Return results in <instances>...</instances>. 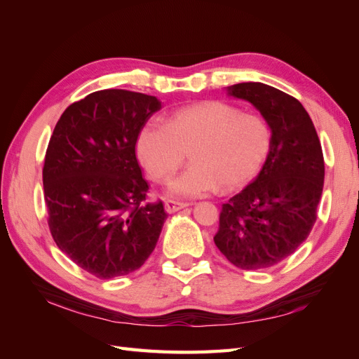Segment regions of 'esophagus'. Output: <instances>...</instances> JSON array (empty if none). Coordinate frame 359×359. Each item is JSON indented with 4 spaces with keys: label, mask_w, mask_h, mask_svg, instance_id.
<instances>
[{
    "label": "esophagus",
    "mask_w": 359,
    "mask_h": 359,
    "mask_svg": "<svg viewBox=\"0 0 359 359\" xmlns=\"http://www.w3.org/2000/svg\"><path fill=\"white\" fill-rule=\"evenodd\" d=\"M190 203L187 202H177V201H166L165 202V210L168 212H175V211H180L182 208H186V206H189Z\"/></svg>",
    "instance_id": "obj_1"
}]
</instances>
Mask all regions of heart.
Listing matches in <instances>:
<instances>
[{"label":"heart","mask_w":359,"mask_h":359,"mask_svg":"<svg viewBox=\"0 0 359 359\" xmlns=\"http://www.w3.org/2000/svg\"><path fill=\"white\" fill-rule=\"evenodd\" d=\"M273 145V127L259 112L210 100L170 114L163 126L148 124L137 137V154L153 181L168 182L190 151L193 165L173 180L169 191L194 198L235 190L252 180Z\"/></svg>","instance_id":"b5f03b06"}]
</instances>
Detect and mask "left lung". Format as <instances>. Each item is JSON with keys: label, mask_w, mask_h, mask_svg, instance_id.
<instances>
[{"label": "left lung", "mask_w": 359, "mask_h": 359, "mask_svg": "<svg viewBox=\"0 0 359 359\" xmlns=\"http://www.w3.org/2000/svg\"><path fill=\"white\" fill-rule=\"evenodd\" d=\"M231 95L253 103L273 127V145L259 175L223 203L217 248L241 269L280 264L307 240L318 217L325 161L304 106L274 86L243 82Z\"/></svg>", "instance_id": "8db88e82"}]
</instances>
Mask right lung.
Masks as SVG:
<instances>
[{"label":"right lung","instance_id":"1","mask_svg":"<svg viewBox=\"0 0 359 359\" xmlns=\"http://www.w3.org/2000/svg\"><path fill=\"white\" fill-rule=\"evenodd\" d=\"M160 109L154 95L102 90L72 103L43 165L48 224L61 252L91 276L135 273L156 248L168 214L147 199L136 142Z\"/></svg>","mask_w":359,"mask_h":359}]
</instances>
